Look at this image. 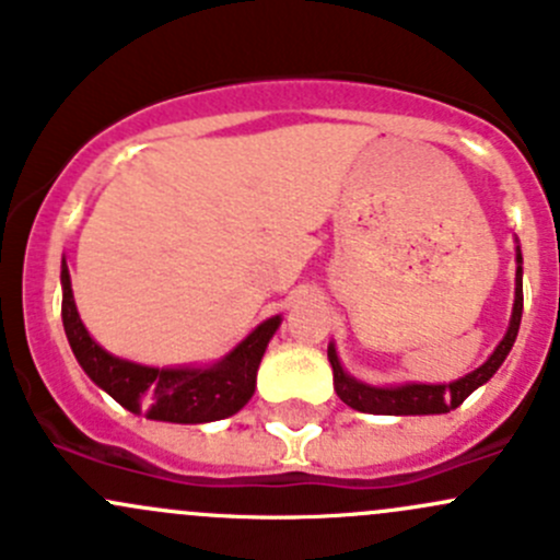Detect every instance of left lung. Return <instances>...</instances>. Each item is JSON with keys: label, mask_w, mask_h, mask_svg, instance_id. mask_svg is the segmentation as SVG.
<instances>
[{"label": "left lung", "mask_w": 560, "mask_h": 560, "mask_svg": "<svg viewBox=\"0 0 560 560\" xmlns=\"http://www.w3.org/2000/svg\"><path fill=\"white\" fill-rule=\"evenodd\" d=\"M521 316H523V254L517 246V276H515V306H512V319L506 327V336L495 347V352L479 365L471 374L460 376L457 382L450 385H398V387H374L365 382L352 380L347 371L341 369L336 347H327V358L332 365V387H336L338 398L352 409L365 411V415H447V411L457 409L468 395L477 387H482L501 363L510 354L512 343H515L517 330H521Z\"/></svg>", "instance_id": "8db88e82"}]
</instances>
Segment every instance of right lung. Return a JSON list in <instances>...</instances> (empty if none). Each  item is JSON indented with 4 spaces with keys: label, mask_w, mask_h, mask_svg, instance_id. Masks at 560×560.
Instances as JSON below:
<instances>
[{
    "label": "right lung",
    "mask_w": 560,
    "mask_h": 560,
    "mask_svg": "<svg viewBox=\"0 0 560 560\" xmlns=\"http://www.w3.org/2000/svg\"><path fill=\"white\" fill-rule=\"evenodd\" d=\"M61 322L72 354L89 380L103 387L124 409L145 415L149 420L197 425L224 420L248 404L257 387L259 360L273 332L279 330L281 316H270L254 327L233 352L208 369H151L105 352L89 336L72 301L70 270L67 262H61Z\"/></svg>",
    "instance_id": "obj_1"
}]
</instances>
